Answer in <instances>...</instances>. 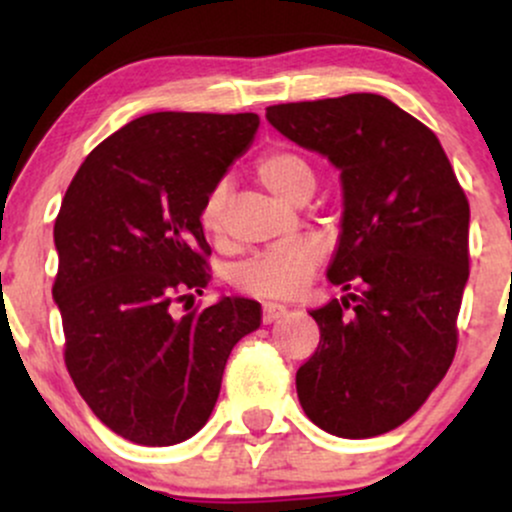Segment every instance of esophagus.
Returning a JSON list of instances; mask_svg holds the SVG:
<instances>
[{
    "label": "esophagus",
    "instance_id": "obj_1",
    "mask_svg": "<svg viewBox=\"0 0 512 512\" xmlns=\"http://www.w3.org/2000/svg\"><path fill=\"white\" fill-rule=\"evenodd\" d=\"M286 313H289V308L281 303H264L262 308V322L264 325H272L274 320H279V317H284Z\"/></svg>",
    "mask_w": 512,
    "mask_h": 512
}]
</instances>
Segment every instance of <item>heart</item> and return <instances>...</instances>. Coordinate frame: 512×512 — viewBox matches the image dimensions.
Listing matches in <instances>:
<instances>
[{
  "instance_id": "obj_1",
  "label": "heart",
  "mask_w": 512,
  "mask_h": 512,
  "mask_svg": "<svg viewBox=\"0 0 512 512\" xmlns=\"http://www.w3.org/2000/svg\"><path fill=\"white\" fill-rule=\"evenodd\" d=\"M260 185L279 202L301 204L315 190V173L301 154L289 149H276L264 154L255 166ZM228 185L219 182L211 187L202 207V226L211 238H221L226 231ZM322 260V245L301 238L272 245L260 255L240 264L236 284L240 291L260 298H293L313 279Z\"/></svg>"
}]
</instances>
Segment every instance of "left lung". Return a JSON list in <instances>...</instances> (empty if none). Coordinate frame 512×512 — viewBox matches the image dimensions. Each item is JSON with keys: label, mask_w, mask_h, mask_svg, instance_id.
I'll return each mask as SVG.
<instances>
[{"label": "left lung", "mask_w": 512, "mask_h": 512, "mask_svg": "<svg viewBox=\"0 0 512 512\" xmlns=\"http://www.w3.org/2000/svg\"><path fill=\"white\" fill-rule=\"evenodd\" d=\"M267 120L342 180L327 279L346 296L310 310L320 344L298 368V399L332 436H380L421 409L455 356L469 202L436 134L385 96L269 105Z\"/></svg>", "instance_id": "obj_1"}]
</instances>
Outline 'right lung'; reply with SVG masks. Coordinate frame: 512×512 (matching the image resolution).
Instances as JSON below:
<instances>
[{"label":"right lung","instance_id":"right-lung-1","mask_svg":"<svg viewBox=\"0 0 512 512\" xmlns=\"http://www.w3.org/2000/svg\"><path fill=\"white\" fill-rule=\"evenodd\" d=\"M257 127L255 113L142 115L86 156L62 199L52 298L64 363L93 414L137 445L195 436L233 346L262 322L260 303L238 296L170 310L207 286L204 199Z\"/></svg>","mask_w":512,"mask_h":512}]
</instances>
